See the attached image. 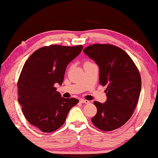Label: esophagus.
<instances>
[{
    "label": "esophagus",
    "mask_w": 158,
    "mask_h": 158,
    "mask_svg": "<svg viewBox=\"0 0 158 158\" xmlns=\"http://www.w3.org/2000/svg\"><path fill=\"white\" fill-rule=\"evenodd\" d=\"M80 102L81 103H83V104H89L90 103V101H88V100H85V99H81L80 100Z\"/></svg>",
    "instance_id": "1"
}]
</instances>
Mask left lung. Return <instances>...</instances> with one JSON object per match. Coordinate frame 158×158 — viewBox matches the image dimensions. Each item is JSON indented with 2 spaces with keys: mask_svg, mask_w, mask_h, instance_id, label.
<instances>
[{
  "mask_svg": "<svg viewBox=\"0 0 158 158\" xmlns=\"http://www.w3.org/2000/svg\"><path fill=\"white\" fill-rule=\"evenodd\" d=\"M84 52L99 66V84L107 85V100L94 102L97 112L91 119L100 130L113 131L127 122L138 102L141 77L133 60L121 48L110 44H94Z\"/></svg>",
  "mask_w": 158,
  "mask_h": 158,
  "instance_id": "left-lung-1",
  "label": "left lung"
}]
</instances>
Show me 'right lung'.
<instances>
[{"instance_id":"add662e5","label":"right lung","mask_w":158,"mask_h":158,"mask_svg":"<svg viewBox=\"0 0 158 158\" xmlns=\"http://www.w3.org/2000/svg\"><path fill=\"white\" fill-rule=\"evenodd\" d=\"M74 47L53 45L36 50L25 62L20 74L19 103L30 124L44 133L64 124L68 112L79 100L61 96L54 84L61 85L67 65L81 53Z\"/></svg>"}]
</instances>
